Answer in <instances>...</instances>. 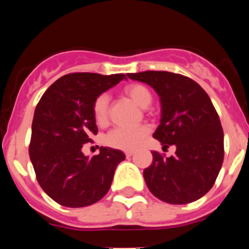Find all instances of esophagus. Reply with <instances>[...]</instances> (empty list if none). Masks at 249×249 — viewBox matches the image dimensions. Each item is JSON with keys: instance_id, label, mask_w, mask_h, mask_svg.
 I'll use <instances>...</instances> for the list:
<instances>
[{"instance_id": "34e87169", "label": "esophagus", "mask_w": 249, "mask_h": 249, "mask_svg": "<svg viewBox=\"0 0 249 249\" xmlns=\"http://www.w3.org/2000/svg\"><path fill=\"white\" fill-rule=\"evenodd\" d=\"M135 154V152H132V150H127V152H125V155H126L127 158H130V157H132V155Z\"/></svg>"}]
</instances>
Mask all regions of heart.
<instances>
[{
  "instance_id": "obj_1",
  "label": "heart",
  "mask_w": 249,
  "mask_h": 249,
  "mask_svg": "<svg viewBox=\"0 0 249 249\" xmlns=\"http://www.w3.org/2000/svg\"><path fill=\"white\" fill-rule=\"evenodd\" d=\"M124 94L137 106L145 108L150 105L153 100L152 91L147 85L142 83H132L124 88ZM92 118L96 125L105 126L108 123L109 118V99L107 95H99L94 100L91 107ZM149 129L145 125H140L137 127H115L107 134L105 142L108 147L122 150H134L139 148L142 142L147 139Z\"/></svg>"
}]
</instances>
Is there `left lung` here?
I'll list each match as a JSON object with an SVG mask.
<instances>
[{"mask_svg": "<svg viewBox=\"0 0 249 249\" xmlns=\"http://www.w3.org/2000/svg\"><path fill=\"white\" fill-rule=\"evenodd\" d=\"M147 83L161 101V120L153 137L164 147L176 145L173 157L153 150L143 177L161 201L184 205L202 197L214 184L224 160V134L207 92L189 77L167 71L127 73Z\"/></svg>", "mask_w": 249, "mask_h": 249, "instance_id": "left-lung-1", "label": "left lung"}]
</instances>
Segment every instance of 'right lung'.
Instances as JSON below:
<instances>
[{
	"label": "right lung",
	"mask_w": 249,
	"mask_h": 249,
	"mask_svg": "<svg viewBox=\"0 0 249 249\" xmlns=\"http://www.w3.org/2000/svg\"><path fill=\"white\" fill-rule=\"evenodd\" d=\"M123 73H70L53 83L35 109L29 154L37 182L55 202L84 207L101 200L112 184L115 167L125 159L118 149L101 147L85 157L82 148L97 135L94 100L118 84Z\"/></svg>",
	"instance_id": "add662e5"
}]
</instances>
